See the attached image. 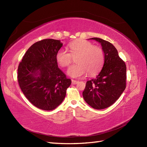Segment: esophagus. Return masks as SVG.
<instances>
[{
  "instance_id": "34e87169",
  "label": "esophagus",
  "mask_w": 147,
  "mask_h": 147,
  "mask_svg": "<svg viewBox=\"0 0 147 147\" xmlns=\"http://www.w3.org/2000/svg\"><path fill=\"white\" fill-rule=\"evenodd\" d=\"M78 82L77 80H72V84H76Z\"/></svg>"
}]
</instances>
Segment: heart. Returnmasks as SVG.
Masks as SVG:
<instances>
[{"label":"heart","mask_w":147,"mask_h":147,"mask_svg":"<svg viewBox=\"0 0 147 147\" xmlns=\"http://www.w3.org/2000/svg\"><path fill=\"white\" fill-rule=\"evenodd\" d=\"M69 52L63 49L56 53V61L62 67H67L74 58L77 63L70 66L67 73L72 77H81L88 72L89 76L97 75L102 69L105 55L103 49L86 40H77L69 44Z\"/></svg>","instance_id":"b5f03b06"}]
</instances>
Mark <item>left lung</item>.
<instances>
[{
    "label": "left lung",
    "mask_w": 147,
    "mask_h": 147,
    "mask_svg": "<svg viewBox=\"0 0 147 147\" xmlns=\"http://www.w3.org/2000/svg\"><path fill=\"white\" fill-rule=\"evenodd\" d=\"M90 39L102 45L105 61L97 77L86 82L83 96L91 107L102 109L114 104L125 89L126 66L112 44L98 38Z\"/></svg>",
    "instance_id": "left-lung-1"
}]
</instances>
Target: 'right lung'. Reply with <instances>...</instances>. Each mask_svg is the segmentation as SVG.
<instances>
[{
	"instance_id": "add662e5",
	"label": "right lung",
	"mask_w": 147,
	"mask_h": 147,
	"mask_svg": "<svg viewBox=\"0 0 147 147\" xmlns=\"http://www.w3.org/2000/svg\"><path fill=\"white\" fill-rule=\"evenodd\" d=\"M62 46L59 40H41L27 50L19 64L20 88L30 103L42 110H53L61 103L71 84L55 58Z\"/></svg>"
}]
</instances>
